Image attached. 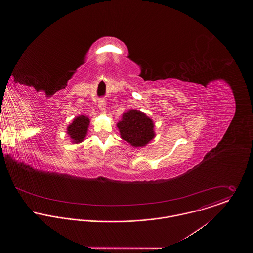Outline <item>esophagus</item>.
<instances>
[{"mask_svg":"<svg viewBox=\"0 0 253 253\" xmlns=\"http://www.w3.org/2000/svg\"><path fill=\"white\" fill-rule=\"evenodd\" d=\"M98 108L100 109L101 112H105V110H106V101L104 99H99V101H98Z\"/></svg>","mask_w":253,"mask_h":253,"instance_id":"34e87169","label":"esophagus"}]
</instances>
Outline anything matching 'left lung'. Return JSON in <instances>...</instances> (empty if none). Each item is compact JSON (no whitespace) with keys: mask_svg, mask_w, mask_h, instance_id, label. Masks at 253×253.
<instances>
[{"mask_svg":"<svg viewBox=\"0 0 253 253\" xmlns=\"http://www.w3.org/2000/svg\"><path fill=\"white\" fill-rule=\"evenodd\" d=\"M117 126L121 137L136 148L144 147L155 137L153 120L138 110L124 113Z\"/></svg>","mask_w":253,"mask_h":253,"instance_id":"8db88e82","label":"left lung"}]
</instances>
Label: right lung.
Segmentation results:
<instances>
[{
  "label": "right lung",
  "instance_id": "1",
  "mask_svg": "<svg viewBox=\"0 0 253 253\" xmlns=\"http://www.w3.org/2000/svg\"><path fill=\"white\" fill-rule=\"evenodd\" d=\"M89 125L88 117L81 115L76 117L72 123L67 126V134L72 139L73 143H81L84 141L87 133V128Z\"/></svg>",
  "mask_w": 253,
  "mask_h": 253
}]
</instances>
